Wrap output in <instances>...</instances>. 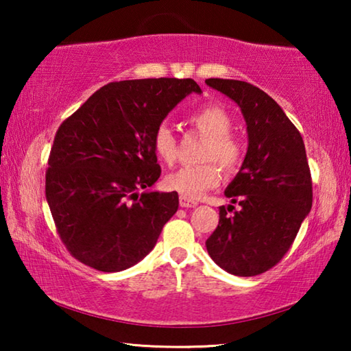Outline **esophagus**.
<instances>
[{"instance_id": "34e87169", "label": "esophagus", "mask_w": 351, "mask_h": 351, "mask_svg": "<svg viewBox=\"0 0 351 351\" xmlns=\"http://www.w3.org/2000/svg\"><path fill=\"white\" fill-rule=\"evenodd\" d=\"M197 204H198L197 201L192 199V198L184 197V195H181V197H180V206L181 207H195Z\"/></svg>"}]
</instances>
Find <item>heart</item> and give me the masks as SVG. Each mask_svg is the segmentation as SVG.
Here are the masks:
<instances>
[{
  "instance_id": "b5f03b06",
  "label": "heart",
  "mask_w": 351,
  "mask_h": 351,
  "mask_svg": "<svg viewBox=\"0 0 351 351\" xmlns=\"http://www.w3.org/2000/svg\"><path fill=\"white\" fill-rule=\"evenodd\" d=\"M189 122L198 133L206 136V144L201 152V159L206 162L171 171L165 176V187L184 197H199L206 190L217 187L221 181V168L216 163L219 162L223 169L232 171L241 164L245 150L241 142L230 133L232 117L221 106H203L190 114ZM152 147L162 164L171 165L175 162L178 152L176 138L165 123L154 130Z\"/></svg>"
}]
</instances>
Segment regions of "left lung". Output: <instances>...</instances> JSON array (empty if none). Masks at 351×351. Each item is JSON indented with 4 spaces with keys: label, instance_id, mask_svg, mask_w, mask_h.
Segmentation results:
<instances>
[{
    "label": "left lung",
    "instance_id": "1",
    "mask_svg": "<svg viewBox=\"0 0 351 351\" xmlns=\"http://www.w3.org/2000/svg\"><path fill=\"white\" fill-rule=\"evenodd\" d=\"M206 83L240 106L249 139L241 169L224 190L241 209L219 207L207 252L234 276L263 274L289 251L311 210L313 182L304 139L280 105L260 88L229 79Z\"/></svg>",
    "mask_w": 351,
    "mask_h": 351
}]
</instances>
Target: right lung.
<instances>
[{"instance_id":"right-lung-1","label":"right lung","mask_w":351,"mask_h":351,"mask_svg":"<svg viewBox=\"0 0 351 351\" xmlns=\"http://www.w3.org/2000/svg\"><path fill=\"white\" fill-rule=\"evenodd\" d=\"M190 93H201L192 79L112 82L58 127L45 192L58 237L83 265L130 268L176 213V192L150 190L161 176L152 139Z\"/></svg>"}]
</instances>
